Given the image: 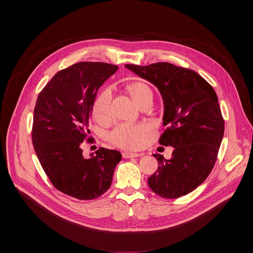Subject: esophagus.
Returning a JSON list of instances; mask_svg holds the SVG:
<instances>
[{
	"label": "esophagus",
	"instance_id": "esophagus-1",
	"mask_svg": "<svg viewBox=\"0 0 253 253\" xmlns=\"http://www.w3.org/2000/svg\"><path fill=\"white\" fill-rule=\"evenodd\" d=\"M122 155H123L124 158H134V157H139V156H141L142 154L133 153V152H123Z\"/></svg>",
	"mask_w": 253,
	"mask_h": 253
}]
</instances>
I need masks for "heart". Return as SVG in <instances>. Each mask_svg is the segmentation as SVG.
<instances>
[{
	"label": "heart",
	"mask_w": 253,
	"mask_h": 253,
	"mask_svg": "<svg viewBox=\"0 0 253 253\" xmlns=\"http://www.w3.org/2000/svg\"><path fill=\"white\" fill-rule=\"evenodd\" d=\"M128 91L134 102L140 106L148 99H153V92L144 82H133L128 86ZM112 113V92L109 88L104 89L95 99L92 114L98 121L109 120ZM152 133L151 127L145 124L117 126L109 136L113 145L125 149H139L145 145Z\"/></svg>",
	"instance_id": "1"
}]
</instances>
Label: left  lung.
<instances>
[{
	"instance_id": "obj_1",
	"label": "left lung",
	"mask_w": 253,
	"mask_h": 253,
	"mask_svg": "<svg viewBox=\"0 0 253 253\" xmlns=\"http://www.w3.org/2000/svg\"><path fill=\"white\" fill-rule=\"evenodd\" d=\"M125 67L159 90L166 128L159 143L174 147L168 160L154 154L159 166L148 185L163 198L186 195L204 181L217 159L224 134L217 95L190 69L166 62Z\"/></svg>"
}]
</instances>
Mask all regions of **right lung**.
<instances>
[{"mask_svg":"<svg viewBox=\"0 0 253 253\" xmlns=\"http://www.w3.org/2000/svg\"><path fill=\"white\" fill-rule=\"evenodd\" d=\"M117 69L100 62L72 65L58 72L36 102L32 129L36 154L55 188L80 200L95 199L109 189L122 159L119 151L103 147L86 159L80 147L90 133L97 92Z\"/></svg>","mask_w":253,"mask_h":253,"instance_id":"right-lung-1","label":"right lung"}]
</instances>
